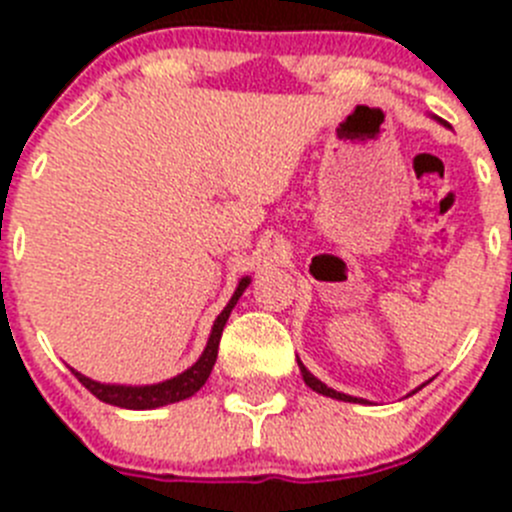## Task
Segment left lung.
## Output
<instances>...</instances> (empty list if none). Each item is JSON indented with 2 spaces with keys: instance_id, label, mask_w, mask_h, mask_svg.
I'll list each match as a JSON object with an SVG mask.
<instances>
[{
  "instance_id": "1",
  "label": "left lung",
  "mask_w": 512,
  "mask_h": 512,
  "mask_svg": "<svg viewBox=\"0 0 512 512\" xmlns=\"http://www.w3.org/2000/svg\"><path fill=\"white\" fill-rule=\"evenodd\" d=\"M297 364H300L302 379H305V384H307V387H310L312 392H320V395H325V397H336V400H343V402H366V400H361V397H351V395H343V392L330 390L328 384H323L318 377H312V374L307 372L305 364H302L300 359H297ZM420 387H423V384H420ZM420 387H418V390H420ZM418 390H413V392H418Z\"/></svg>"
}]
</instances>
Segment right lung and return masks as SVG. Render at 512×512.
Masks as SVG:
<instances>
[{
	"label": "right lung",
	"mask_w": 512,
	"mask_h": 512,
	"mask_svg": "<svg viewBox=\"0 0 512 512\" xmlns=\"http://www.w3.org/2000/svg\"><path fill=\"white\" fill-rule=\"evenodd\" d=\"M251 284V279L243 277L235 287L233 297H230L228 305L223 307V312L217 315L215 325H212V333H210V341H207L205 351L192 366H189L187 372L176 374V377L166 379V382H158V384H143V387H128V384H102V382H94V379L84 377L81 372L71 369L74 377L79 379L89 392H92L97 400L107 402V405H117V408H128V410H153V408H164V405H171V402H179V400H187L192 397L194 392L200 390L202 384L207 382L210 377L212 366H215L217 359V346H220V336H223V328L228 323L230 312H233L235 302L238 297L246 292V287Z\"/></svg>",
	"instance_id": "1"
}]
</instances>
